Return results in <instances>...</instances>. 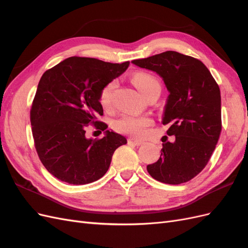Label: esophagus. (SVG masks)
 <instances>
[{
    "label": "esophagus",
    "instance_id": "obj_1",
    "mask_svg": "<svg viewBox=\"0 0 248 248\" xmlns=\"http://www.w3.org/2000/svg\"><path fill=\"white\" fill-rule=\"evenodd\" d=\"M128 142H129V144L134 145V146H141L142 144H144V141H142V140H133V139H129V140H128Z\"/></svg>",
    "mask_w": 248,
    "mask_h": 248
}]
</instances>
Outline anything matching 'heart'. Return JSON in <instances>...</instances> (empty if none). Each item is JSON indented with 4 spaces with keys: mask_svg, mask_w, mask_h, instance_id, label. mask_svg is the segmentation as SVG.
<instances>
[{
    "mask_svg": "<svg viewBox=\"0 0 248 248\" xmlns=\"http://www.w3.org/2000/svg\"><path fill=\"white\" fill-rule=\"evenodd\" d=\"M133 84L139 91L147 97L154 89L160 88L159 81L152 74L147 72H138L132 77ZM116 89V81H110L104 86L99 94V102L103 109L110 110L112 108V95ZM153 120L147 116L123 115L112 122V128L117 132L127 134L133 138L144 137L147 129L153 125Z\"/></svg>",
    "mask_w": 248,
    "mask_h": 248,
    "instance_id": "b5f03b06",
    "label": "heart"
}]
</instances>
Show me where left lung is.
Returning <instances> with one entry per match:
<instances>
[{
  "instance_id": "1",
  "label": "left lung",
  "mask_w": 248,
  "mask_h": 248,
  "mask_svg": "<svg viewBox=\"0 0 248 248\" xmlns=\"http://www.w3.org/2000/svg\"><path fill=\"white\" fill-rule=\"evenodd\" d=\"M132 63L158 73L170 92L162 123L175 141H163L160 158L147 170L166 184L188 182L205 169L219 140V87L199 59L174 50Z\"/></svg>"
}]
</instances>
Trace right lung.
<instances>
[{"label": "right lung", "mask_w": 248, "mask_h": 248, "mask_svg": "<svg viewBox=\"0 0 248 248\" xmlns=\"http://www.w3.org/2000/svg\"><path fill=\"white\" fill-rule=\"evenodd\" d=\"M129 64L76 56L43 73L30 120L36 152L57 179L74 185L96 181L108 171L116 149L127 142L108 130L102 139L88 140L86 129L108 128L98 120L103 115L100 91Z\"/></svg>", "instance_id": "right-lung-1"}]
</instances>
